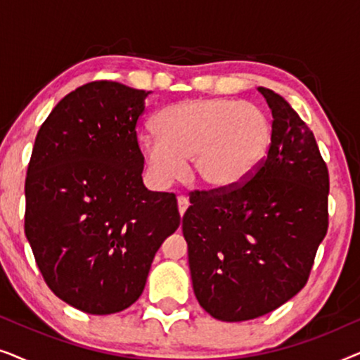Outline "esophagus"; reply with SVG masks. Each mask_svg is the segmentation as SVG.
Returning <instances> with one entry per match:
<instances>
[{
    "mask_svg": "<svg viewBox=\"0 0 360 360\" xmlns=\"http://www.w3.org/2000/svg\"><path fill=\"white\" fill-rule=\"evenodd\" d=\"M176 203H179V211H180V216H184V213L188 208V198L184 195H180L179 198H176Z\"/></svg>",
    "mask_w": 360,
    "mask_h": 360,
    "instance_id": "34e87169",
    "label": "esophagus"
}]
</instances>
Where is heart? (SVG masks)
<instances>
[{
	"label": "heart",
	"mask_w": 360,
	"mask_h": 360,
	"mask_svg": "<svg viewBox=\"0 0 360 360\" xmlns=\"http://www.w3.org/2000/svg\"><path fill=\"white\" fill-rule=\"evenodd\" d=\"M159 134L139 139L142 159L157 185L185 175L210 191H228L249 179L267 154L272 126L252 105L201 98L169 106L157 116Z\"/></svg>",
	"instance_id": "heart-1"
}]
</instances>
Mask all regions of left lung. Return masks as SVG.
I'll return each mask as SVG.
<instances>
[{"instance_id": "8db88e82", "label": "left lung", "mask_w": 360, "mask_h": 360, "mask_svg": "<svg viewBox=\"0 0 360 360\" xmlns=\"http://www.w3.org/2000/svg\"><path fill=\"white\" fill-rule=\"evenodd\" d=\"M257 90L274 117L267 155L233 190L191 191L181 221L196 300L228 323L293 298L329 224V174L313 132L282 96Z\"/></svg>"}]
</instances>
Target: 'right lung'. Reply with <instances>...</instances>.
<instances>
[{"label":"right lung","instance_id":"1","mask_svg":"<svg viewBox=\"0 0 360 360\" xmlns=\"http://www.w3.org/2000/svg\"><path fill=\"white\" fill-rule=\"evenodd\" d=\"M149 93L86 83L58 101L34 142L24 231L47 287L80 311L129 308L180 226L175 193L142 184L136 127Z\"/></svg>","mask_w":360,"mask_h":360}]
</instances>
